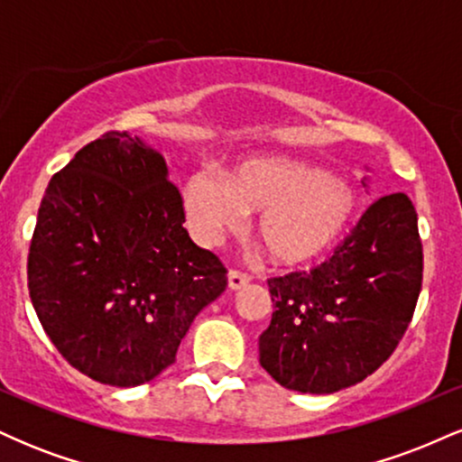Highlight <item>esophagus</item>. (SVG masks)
<instances>
[{
  "mask_svg": "<svg viewBox=\"0 0 462 462\" xmlns=\"http://www.w3.org/2000/svg\"><path fill=\"white\" fill-rule=\"evenodd\" d=\"M249 282V275L247 273H241V272H230L227 273V289L236 291L241 289V286H245Z\"/></svg>",
  "mask_w": 462,
  "mask_h": 462,
  "instance_id": "1",
  "label": "esophagus"
}]
</instances>
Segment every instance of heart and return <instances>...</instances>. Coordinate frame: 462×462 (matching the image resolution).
Masks as SVG:
<instances>
[{"label": "heart", "instance_id": "1", "mask_svg": "<svg viewBox=\"0 0 462 462\" xmlns=\"http://www.w3.org/2000/svg\"><path fill=\"white\" fill-rule=\"evenodd\" d=\"M347 180L286 156H252L226 178L193 173L184 184V210L193 236L208 245L256 215L254 236L275 267H300L334 245L356 213Z\"/></svg>", "mask_w": 462, "mask_h": 462}]
</instances>
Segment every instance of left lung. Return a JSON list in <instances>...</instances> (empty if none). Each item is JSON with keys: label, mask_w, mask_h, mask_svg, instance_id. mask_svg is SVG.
<instances>
[{"label": "left lung", "mask_w": 462, "mask_h": 462, "mask_svg": "<svg viewBox=\"0 0 462 462\" xmlns=\"http://www.w3.org/2000/svg\"><path fill=\"white\" fill-rule=\"evenodd\" d=\"M421 273L415 206L404 193L378 198L330 261L269 280L263 369L300 393H337L365 380L404 337Z\"/></svg>", "instance_id": "left-lung-1"}]
</instances>
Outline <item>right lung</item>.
I'll return each instance as SVG.
<instances>
[{"label":"right lung","instance_id":"1","mask_svg":"<svg viewBox=\"0 0 462 462\" xmlns=\"http://www.w3.org/2000/svg\"><path fill=\"white\" fill-rule=\"evenodd\" d=\"M161 152L106 132L50 180L28 256L36 317L67 363L110 386L150 383L176 360L226 267L182 227Z\"/></svg>","mask_w":462,"mask_h":462}]
</instances>
